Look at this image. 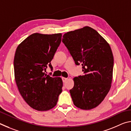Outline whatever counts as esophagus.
<instances>
[{"label": "esophagus", "instance_id": "34e87169", "mask_svg": "<svg viewBox=\"0 0 131 131\" xmlns=\"http://www.w3.org/2000/svg\"><path fill=\"white\" fill-rule=\"evenodd\" d=\"M68 78H65V77H62V81L63 83H65V82L67 81Z\"/></svg>", "mask_w": 131, "mask_h": 131}]
</instances>
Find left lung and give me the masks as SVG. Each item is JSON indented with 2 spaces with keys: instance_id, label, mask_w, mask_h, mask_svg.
Returning a JSON list of instances; mask_svg holds the SVG:
<instances>
[{
  "instance_id": "obj_1",
  "label": "left lung",
  "mask_w": 131,
  "mask_h": 131,
  "mask_svg": "<svg viewBox=\"0 0 131 131\" xmlns=\"http://www.w3.org/2000/svg\"><path fill=\"white\" fill-rule=\"evenodd\" d=\"M62 42L84 75L73 79L70 90L74 105L83 110L96 107L108 94L112 81L114 58L109 44L94 29L85 26L63 36Z\"/></svg>"
}]
</instances>
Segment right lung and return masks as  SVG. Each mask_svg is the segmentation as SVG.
Returning a JSON list of instances; mask_svg holds the SVG:
<instances>
[{
    "mask_svg": "<svg viewBox=\"0 0 131 131\" xmlns=\"http://www.w3.org/2000/svg\"><path fill=\"white\" fill-rule=\"evenodd\" d=\"M61 34H34L18 46L14 68L18 89L31 107L47 111L56 106L63 86L61 77L45 74L61 42Z\"/></svg>",
    "mask_w": 131,
    "mask_h": 131,
    "instance_id": "right-lung-1",
    "label": "right lung"
}]
</instances>
